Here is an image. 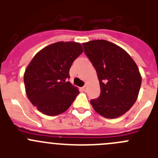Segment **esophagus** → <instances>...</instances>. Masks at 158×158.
<instances>
[{
  "label": "esophagus",
  "mask_w": 158,
  "mask_h": 158,
  "mask_svg": "<svg viewBox=\"0 0 158 158\" xmlns=\"http://www.w3.org/2000/svg\"><path fill=\"white\" fill-rule=\"evenodd\" d=\"M82 89H83L84 91H86V90H87V85H85L84 86V87L82 88Z\"/></svg>",
  "instance_id": "esophagus-1"
}]
</instances>
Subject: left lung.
Wrapping results in <instances>:
<instances>
[{"label":"left lung","instance_id":"left-lung-1","mask_svg":"<svg viewBox=\"0 0 158 158\" xmlns=\"http://www.w3.org/2000/svg\"><path fill=\"white\" fill-rule=\"evenodd\" d=\"M82 45L100 82V96L90 100L93 109L104 118L121 116L139 96L142 77L136 63L123 49L107 40H93Z\"/></svg>","mask_w":158,"mask_h":158}]
</instances>
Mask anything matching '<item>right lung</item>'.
I'll list each match as a JSON object with an SVG mask.
<instances>
[{"instance_id":"right-lung-1","label":"right lung","mask_w":158,"mask_h":158,"mask_svg":"<svg viewBox=\"0 0 158 158\" xmlns=\"http://www.w3.org/2000/svg\"><path fill=\"white\" fill-rule=\"evenodd\" d=\"M82 52L79 43L58 42L42 49L32 58L23 81L29 100L39 111L58 115L70 107L79 91L67 80L72 63Z\"/></svg>"}]
</instances>
